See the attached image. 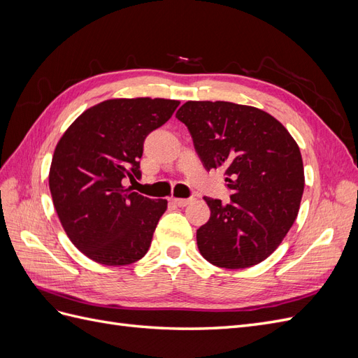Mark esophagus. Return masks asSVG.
Instances as JSON below:
<instances>
[{
	"instance_id": "1",
	"label": "esophagus",
	"mask_w": 358,
	"mask_h": 358,
	"mask_svg": "<svg viewBox=\"0 0 358 358\" xmlns=\"http://www.w3.org/2000/svg\"><path fill=\"white\" fill-rule=\"evenodd\" d=\"M189 201H191L189 199H175V197L171 199V203L179 206V208H183V206H187Z\"/></svg>"
}]
</instances>
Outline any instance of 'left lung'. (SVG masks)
I'll list each match as a JSON object with an SVG mask.
<instances>
[{
  "label": "left lung",
  "instance_id": "left-lung-1",
  "mask_svg": "<svg viewBox=\"0 0 358 358\" xmlns=\"http://www.w3.org/2000/svg\"><path fill=\"white\" fill-rule=\"evenodd\" d=\"M176 117L188 127L204 169H222L233 191L227 204L204 197L210 218L197 230L200 254L224 268L264 262L300 209L305 171L296 140L252 106L187 101Z\"/></svg>",
  "mask_w": 358,
  "mask_h": 358
}]
</instances>
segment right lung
<instances>
[{"instance_id": "right-lung-1", "label": "right lung", "mask_w": 358, "mask_h": 358, "mask_svg": "<svg viewBox=\"0 0 358 358\" xmlns=\"http://www.w3.org/2000/svg\"><path fill=\"white\" fill-rule=\"evenodd\" d=\"M179 106L166 99H113L85 110L53 152L49 188L69 239L106 266L138 262L148 252L167 200L129 191L140 173L146 136Z\"/></svg>"}]
</instances>
